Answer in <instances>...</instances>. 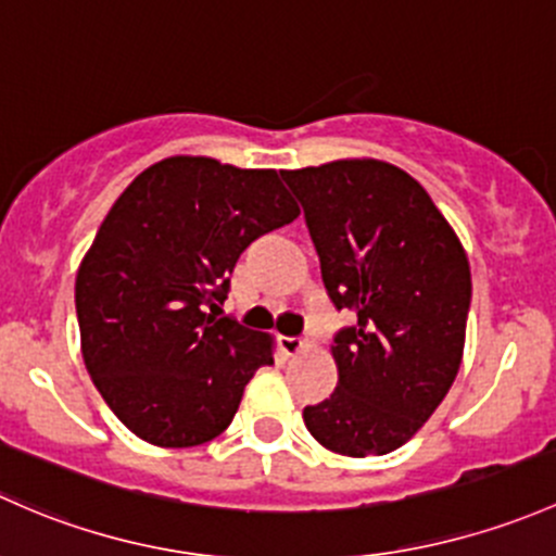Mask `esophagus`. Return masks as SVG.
Wrapping results in <instances>:
<instances>
[{
  "instance_id": "esophagus-1",
  "label": "esophagus",
  "mask_w": 556,
  "mask_h": 556,
  "mask_svg": "<svg viewBox=\"0 0 556 556\" xmlns=\"http://www.w3.org/2000/svg\"><path fill=\"white\" fill-rule=\"evenodd\" d=\"M307 342L302 340V337H280V351L286 353V356H296V353L305 351Z\"/></svg>"
}]
</instances>
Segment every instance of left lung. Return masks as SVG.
<instances>
[{
	"label": "left lung",
	"instance_id": "left-lung-1",
	"mask_svg": "<svg viewBox=\"0 0 556 556\" xmlns=\"http://www.w3.org/2000/svg\"><path fill=\"white\" fill-rule=\"evenodd\" d=\"M280 176L305 211L331 305L356 318L334 334L337 388L305 406V426L340 455H388L433 415L460 369L466 251L396 165L337 160Z\"/></svg>",
	"mask_w": 556,
	"mask_h": 556
}]
</instances>
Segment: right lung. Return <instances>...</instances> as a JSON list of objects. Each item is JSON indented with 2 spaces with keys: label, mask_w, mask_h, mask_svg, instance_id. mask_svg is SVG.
Masks as SVG:
<instances>
[{
  "label": "right lung",
  "mask_w": 556,
  "mask_h": 556,
  "mask_svg": "<svg viewBox=\"0 0 556 556\" xmlns=\"http://www.w3.org/2000/svg\"><path fill=\"white\" fill-rule=\"evenodd\" d=\"M296 216L278 170L211 157L160 160L125 187L79 265L74 305L85 366L136 437L198 447L230 426L273 345L216 311L238 256Z\"/></svg>",
  "instance_id": "1"
}]
</instances>
